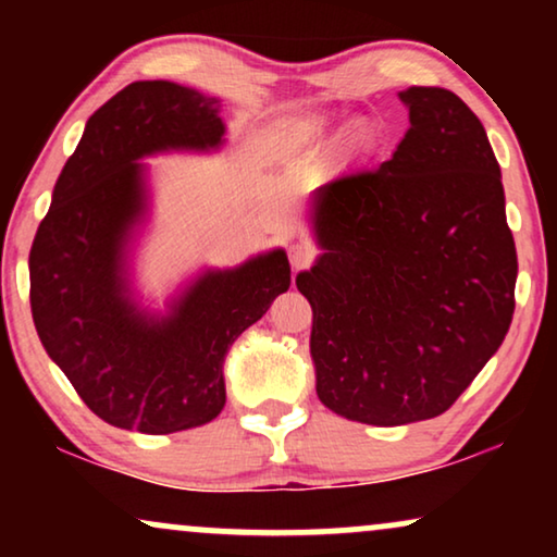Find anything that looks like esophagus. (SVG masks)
I'll list each match as a JSON object with an SVG mask.
<instances>
[{"instance_id":"esophagus-1","label":"esophagus","mask_w":557,"mask_h":557,"mask_svg":"<svg viewBox=\"0 0 557 557\" xmlns=\"http://www.w3.org/2000/svg\"><path fill=\"white\" fill-rule=\"evenodd\" d=\"M311 258H314V253H311V248L301 246V243H294V246L288 248V261H292V269L294 271L307 269V265L311 263Z\"/></svg>"}]
</instances>
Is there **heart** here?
<instances>
[{
  "mask_svg": "<svg viewBox=\"0 0 557 557\" xmlns=\"http://www.w3.org/2000/svg\"><path fill=\"white\" fill-rule=\"evenodd\" d=\"M334 128H337V121L332 116H317L311 121H304L301 126H296L294 132V144L296 147H319V144L330 141ZM372 141V128L368 121H352L342 134V149L345 151H357L370 147Z\"/></svg>",
  "mask_w": 557,
  "mask_h": 557,
  "instance_id": "heart-1",
  "label": "heart"
}]
</instances>
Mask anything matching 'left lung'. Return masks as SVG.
Listing matches in <instances>:
<instances>
[{
	"mask_svg": "<svg viewBox=\"0 0 557 557\" xmlns=\"http://www.w3.org/2000/svg\"><path fill=\"white\" fill-rule=\"evenodd\" d=\"M398 96L410 128L377 170L319 187L322 253L296 276L319 400L368 425L451 408L515 314L517 250L482 121L446 88Z\"/></svg>",
	"mask_w": 557,
	"mask_h": 557,
	"instance_id": "left-lung-1",
	"label": "left lung"
}]
</instances>
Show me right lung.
Returning a JSON list of instances; mask_svg holds the SVG:
<instances>
[{"label":"right lung","instance_id":"add662e5","mask_svg":"<svg viewBox=\"0 0 557 557\" xmlns=\"http://www.w3.org/2000/svg\"><path fill=\"white\" fill-rule=\"evenodd\" d=\"M220 98L136 81L88 119L29 250V304L50 360L106 423L151 436L210 423L225 406L227 349L292 284L281 248L200 273L166 314L128 286V243L147 212L159 151H210L225 139Z\"/></svg>","mask_w":557,"mask_h":557}]
</instances>
